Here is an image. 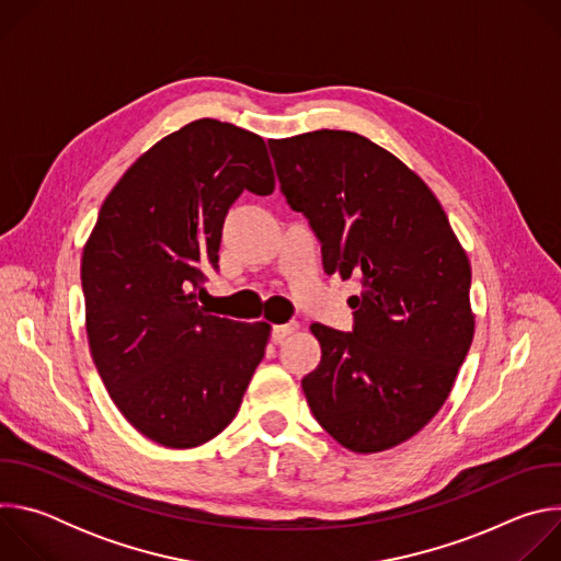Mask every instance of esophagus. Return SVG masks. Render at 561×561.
Returning a JSON list of instances; mask_svg holds the SVG:
<instances>
[{"mask_svg": "<svg viewBox=\"0 0 561 561\" xmlns=\"http://www.w3.org/2000/svg\"><path fill=\"white\" fill-rule=\"evenodd\" d=\"M293 331H295V324H279V327H273V329H271V340H273L275 344H279V342H284Z\"/></svg>", "mask_w": 561, "mask_h": 561, "instance_id": "1", "label": "esophagus"}]
</instances>
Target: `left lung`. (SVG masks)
<instances>
[{
  "instance_id": "left-lung-1",
  "label": "left lung",
  "mask_w": 561,
  "mask_h": 561,
  "mask_svg": "<svg viewBox=\"0 0 561 561\" xmlns=\"http://www.w3.org/2000/svg\"><path fill=\"white\" fill-rule=\"evenodd\" d=\"M268 148L327 275L362 284L351 333L310 327L322 362L301 379L308 407L348 450L392 448L437 415L470 348L468 257L431 188L370 139L314 130Z\"/></svg>"
}]
</instances>
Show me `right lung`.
<instances>
[{
	"instance_id": "right-lung-1",
	"label": "right lung",
	"mask_w": 561,
	"mask_h": 561,
	"mask_svg": "<svg viewBox=\"0 0 561 561\" xmlns=\"http://www.w3.org/2000/svg\"><path fill=\"white\" fill-rule=\"evenodd\" d=\"M244 191H275L264 139L217 119L191 122L124 173L84 247L98 373L119 413L169 448L219 435L266 351V322H232L195 301Z\"/></svg>"
}]
</instances>
